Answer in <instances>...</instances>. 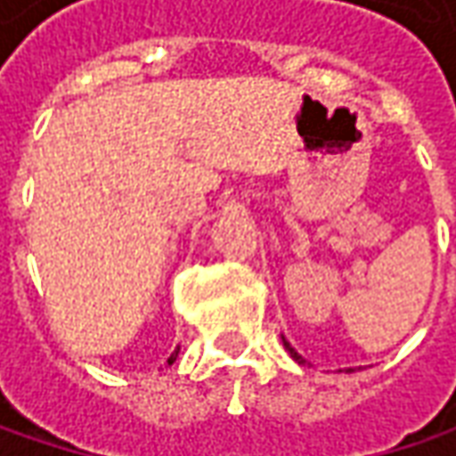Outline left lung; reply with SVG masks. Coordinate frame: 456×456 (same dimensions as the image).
Returning a JSON list of instances; mask_svg holds the SVG:
<instances>
[{"mask_svg": "<svg viewBox=\"0 0 456 456\" xmlns=\"http://www.w3.org/2000/svg\"><path fill=\"white\" fill-rule=\"evenodd\" d=\"M284 347H287V350H289V355L294 360H297V362H302V365H305V358H302V355H299V353H297V350H294V347H291L289 342L284 340ZM347 373H350V370H347Z\"/></svg>", "mask_w": 456, "mask_h": 456, "instance_id": "obj_1", "label": "left lung"}]
</instances>
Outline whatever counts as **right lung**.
Returning a JSON list of instances; mask_svg holds the SVG:
<instances>
[{
  "label": "right lung",
  "mask_w": 456,
  "mask_h": 456,
  "mask_svg": "<svg viewBox=\"0 0 456 456\" xmlns=\"http://www.w3.org/2000/svg\"><path fill=\"white\" fill-rule=\"evenodd\" d=\"M177 353H180V347H177V350H175V353H172V355H169V360H167V362H169V365H172V362H175V360H177Z\"/></svg>",
  "instance_id": "obj_1"
}]
</instances>
